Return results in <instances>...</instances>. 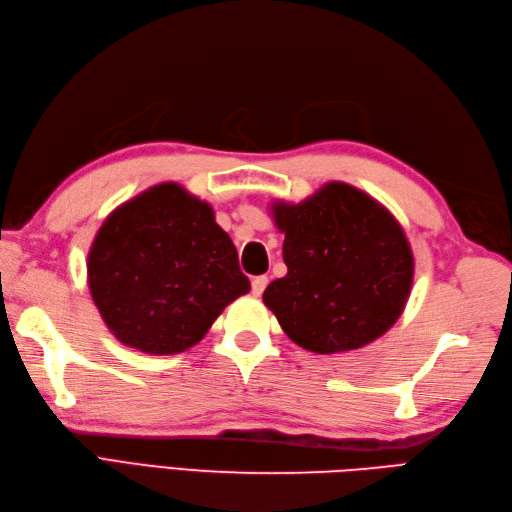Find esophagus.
Returning a JSON list of instances; mask_svg holds the SVG:
<instances>
[{
    "mask_svg": "<svg viewBox=\"0 0 512 512\" xmlns=\"http://www.w3.org/2000/svg\"><path fill=\"white\" fill-rule=\"evenodd\" d=\"M267 284H269V277H267V275L254 277V280H252V292H254V297H260V294L265 292Z\"/></svg>",
    "mask_w": 512,
    "mask_h": 512,
    "instance_id": "34e87169",
    "label": "esophagus"
}]
</instances>
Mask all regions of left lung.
Returning <instances> with one entry per match:
<instances>
[{
  "label": "left lung",
  "instance_id": "8db88e82",
  "mask_svg": "<svg viewBox=\"0 0 512 512\" xmlns=\"http://www.w3.org/2000/svg\"><path fill=\"white\" fill-rule=\"evenodd\" d=\"M271 211L288 273L262 301L294 344L348 352L393 327L410 297L414 256L389 209L331 181L299 205L275 200Z\"/></svg>",
  "mask_w": 512,
  "mask_h": 512
}]
</instances>
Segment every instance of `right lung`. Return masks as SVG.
<instances>
[{
  "instance_id": "right-lung-1",
  "label": "right lung",
  "mask_w": 512,
  "mask_h": 512,
  "mask_svg": "<svg viewBox=\"0 0 512 512\" xmlns=\"http://www.w3.org/2000/svg\"><path fill=\"white\" fill-rule=\"evenodd\" d=\"M87 282L106 327L147 354L192 348L228 303L250 292L211 205L173 181L108 215L91 243Z\"/></svg>"
}]
</instances>
